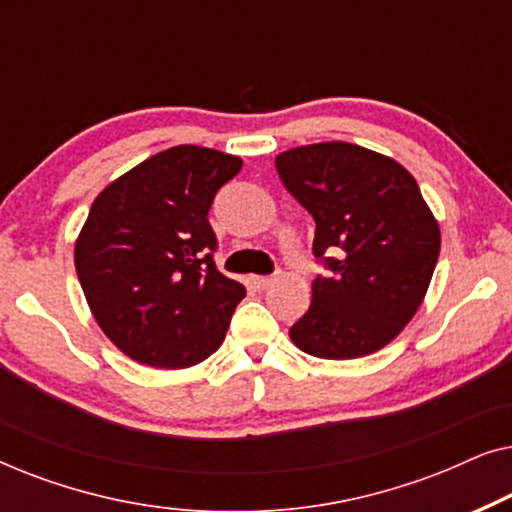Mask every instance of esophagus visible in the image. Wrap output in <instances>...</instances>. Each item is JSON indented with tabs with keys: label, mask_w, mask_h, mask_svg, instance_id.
<instances>
[{
	"label": "esophagus",
	"mask_w": 512,
	"mask_h": 512,
	"mask_svg": "<svg viewBox=\"0 0 512 512\" xmlns=\"http://www.w3.org/2000/svg\"><path fill=\"white\" fill-rule=\"evenodd\" d=\"M275 275H256V277H251L249 279V282H251V286H254V289H258V291H265V289H268V286L272 284V282H275Z\"/></svg>",
	"instance_id": "obj_1"
}]
</instances>
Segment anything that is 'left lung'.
<instances>
[{"mask_svg":"<svg viewBox=\"0 0 512 512\" xmlns=\"http://www.w3.org/2000/svg\"><path fill=\"white\" fill-rule=\"evenodd\" d=\"M279 179L314 219L312 254L326 275L291 340L319 359H359L403 331L429 289L440 230L412 174L347 142L279 153Z\"/></svg>","mask_w":512,"mask_h":512,"instance_id":"left-lung-1","label":"left lung"}]
</instances>
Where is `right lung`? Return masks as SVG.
Masks as SVG:
<instances>
[{
    "mask_svg": "<svg viewBox=\"0 0 512 512\" xmlns=\"http://www.w3.org/2000/svg\"><path fill=\"white\" fill-rule=\"evenodd\" d=\"M240 170V158L181 144L95 198L76 240V275L97 324L130 359L188 368L221 347L247 291L216 270L207 214Z\"/></svg>",
    "mask_w": 512,
    "mask_h": 512,
    "instance_id": "obj_1",
    "label": "right lung"
}]
</instances>
